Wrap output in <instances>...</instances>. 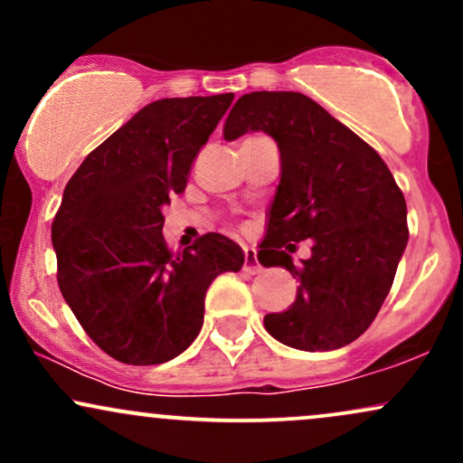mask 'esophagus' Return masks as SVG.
<instances>
[{
	"label": "esophagus",
	"instance_id": "1",
	"mask_svg": "<svg viewBox=\"0 0 463 463\" xmlns=\"http://www.w3.org/2000/svg\"><path fill=\"white\" fill-rule=\"evenodd\" d=\"M243 269H246L248 274L261 272V263H259L257 250L254 248H243Z\"/></svg>",
	"mask_w": 463,
	"mask_h": 463
}]
</instances>
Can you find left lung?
Here are the masks:
<instances>
[{"label": "left lung", "instance_id": "8db88e82", "mask_svg": "<svg viewBox=\"0 0 463 463\" xmlns=\"http://www.w3.org/2000/svg\"><path fill=\"white\" fill-rule=\"evenodd\" d=\"M261 130L279 143L280 183L259 261L298 279L294 305L268 313L265 328L285 346L335 350L354 342L379 313L405 252V195L383 158L320 104L294 91L241 95L224 139ZM311 238L312 257L290 261Z\"/></svg>", "mask_w": 463, "mask_h": 463}]
</instances>
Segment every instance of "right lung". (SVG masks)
Returning <instances> with one entry per match:
<instances>
[{"instance_id":"1","label":"right lung","mask_w":463,"mask_h":463,"mask_svg":"<svg viewBox=\"0 0 463 463\" xmlns=\"http://www.w3.org/2000/svg\"><path fill=\"white\" fill-rule=\"evenodd\" d=\"M232 98L143 106L67 183L52 224L58 287L80 326L121 364L178 357L198 337L215 276L241 269L243 250L224 235H202L183 252L163 237V206L187 187Z\"/></svg>"}]
</instances>
